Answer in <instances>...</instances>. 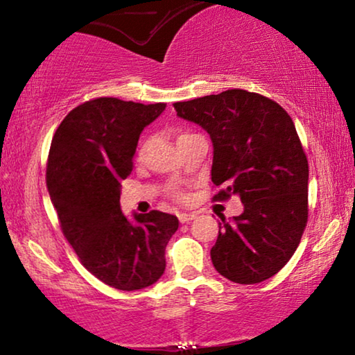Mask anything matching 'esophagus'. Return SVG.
<instances>
[{"label":"esophagus","mask_w":355,"mask_h":355,"mask_svg":"<svg viewBox=\"0 0 355 355\" xmlns=\"http://www.w3.org/2000/svg\"><path fill=\"white\" fill-rule=\"evenodd\" d=\"M196 213H179L178 215V218H179V221L181 223H191L192 220H196Z\"/></svg>","instance_id":"34e87169"}]
</instances>
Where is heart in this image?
<instances>
[{
    "instance_id": "1",
    "label": "heart",
    "mask_w": 355,
    "mask_h": 355,
    "mask_svg": "<svg viewBox=\"0 0 355 355\" xmlns=\"http://www.w3.org/2000/svg\"><path fill=\"white\" fill-rule=\"evenodd\" d=\"M187 135H192V134H191V132H182V134L178 137V140L187 137ZM142 155H144V145H140V148H139V152H137V158L142 157ZM171 196H173L174 198H176V200H179V202H182L184 198H186V197H184V193H182L181 191H179V189H174V191L171 192Z\"/></svg>"
}]
</instances>
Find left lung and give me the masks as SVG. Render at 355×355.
<instances>
[{
  "label": "left lung",
  "instance_id": "8db88e82",
  "mask_svg": "<svg viewBox=\"0 0 355 355\" xmlns=\"http://www.w3.org/2000/svg\"><path fill=\"white\" fill-rule=\"evenodd\" d=\"M213 142V200L241 197L242 215L221 216L211 261L232 283L271 278L297 249L309 218V162L291 116L260 94L231 89L178 101Z\"/></svg>",
  "mask_w": 355,
  "mask_h": 355
}]
</instances>
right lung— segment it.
<instances>
[{
    "label": "right lung",
    "instance_id": "right-lung-1",
    "mask_svg": "<svg viewBox=\"0 0 355 355\" xmlns=\"http://www.w3.org/2000/svg\"><path fill=\"white\" fill-rule=\"evenodd\" d=\"M164 108L111 96L85 101L62 119L48 153L46 187L62 234L92 275L119 291L162 278L164 250L179 226L158 210L130 223L119 205L140 132Z\"/></svg>",
    "mask_w": 355,
    "mask_h": 355
}]
</instances>
